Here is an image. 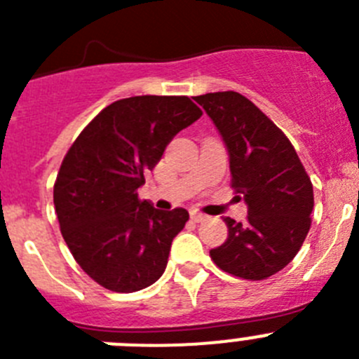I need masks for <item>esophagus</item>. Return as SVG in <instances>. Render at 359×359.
Instances as JSON below:
<instances>
[{"mask_svg":"<svg viewBox=\"0 0 359 359\" xmlns=\"http://www.w3.org/2000/svg\"><path fill=\"white\" fill-rule=\"evenodd\" d=\"M190 219H192L194 223H201V221H205V219H207V215L201 214V212H198V210H192L190 212Z\"/></svg>","mask_w":359,"mask_h":359,"instance_id":"1","label":"esophagus"}]
</instances>
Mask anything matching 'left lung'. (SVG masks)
Segmentation results:
<instances>
[{"label": "left lung", "instance_id": "obj_1", "mask_svg": "<svg viewBox=\"0 0 359 359\" xmlns=\"http://www.w3.org/2000/svg\"><path fill=\"white\" fill-rule=\"evenodd\" d=\"M214 120L230 154L231 189L248 217L224 219L228 239L210 250L217 268L262 280L286 268L302 248L315 207L313 183L287 136L237 91L194 97Z\"/></svg>", "mask_w": 359, "mask_h": 359}]
</instances>
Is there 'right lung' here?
Returning <instances> with one entry per match:
<instances>
[{
    "instance_id": "add662e5",
    "label": "right lung",
    "mask_w": 359,
    "mask_h": 359,
    "mask_svg": "<svg viewBox=\"0 0 359 359\" xmlns=\"http://www.w3.org/2000/svg\"><path fill=\"white\" fill-rule=\"evenodd\" d=\"M201 115L189 97L122 98L66 152L53 185L59 226L73 259L106 290L133 293L163 275L189 212L156 210L138 189L167 144Z\"/></svg>"
}]
</instances>
